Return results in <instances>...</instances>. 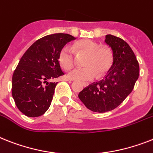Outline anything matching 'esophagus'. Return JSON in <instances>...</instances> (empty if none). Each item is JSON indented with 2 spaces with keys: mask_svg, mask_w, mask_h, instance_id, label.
Wrapping results in <instances>:
<instances>
[{
  "mask_svg": "<svg viewBox=\"0 0 153 153\" xmlns=\"http://www.w3.org/2000/svg\"><path fill=\"white\" fill-rule=\"evenodd\" d=\"M67 80H69V81H71L72 79H67ZM82 84H83V85H84V87H88V86L89 85V84H88V82H83V83H82Z\"/></svg>",
  "mask_w": 153,
  "mask_h": 153,
  "instance_id": "esophagus-1",
  "label": "esophagus"
}]
</instances>
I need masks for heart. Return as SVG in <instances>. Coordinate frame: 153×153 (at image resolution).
<instances>
[{
  "label": "heart",
  "instance_id": "obj_1",
  "mask_svg": "<svg viewBox=\"0 0 153 153\" xmlns=\"http://www.w3.org/2000/svg\"><path fill=\"white\" fill-rule=\"evenodd\" d=\"M74 50L77 55H86L83 64L85 67L75 69L69 74V79L75 80H91L98 76L102 77L112 66L113 55L107 46H101L94 40H82L74 45ZM74 51L69 46H64L58 56L59 62L65 71L74 67L76 56Z\"/></svg>",
  "mask_w": 153,
  "mask_h": 153
}]
</instances>
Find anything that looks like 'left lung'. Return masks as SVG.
<instances>
[{
    "instance_id": "8db88e82",
    "label": "left lung",
    "mask_w": 153,
    "mask_h": 153,
    "mask_svg": "<svg viewBox=\"0 0 153 153\" xmlns=\"http://www.w3.org/2000/svg\"><path fill=\"white\" fill-rule=\"evenodd\" d=\"M105 42L113 51L112 66L104 79L89 84L78 95L88 109L96 113L119 106L131 94L139 76L138 62L126 41L108 34Z\"/></svg>"
}]
</instances>
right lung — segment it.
<instances>
[{"mask_svg":"<svg viewBox=\"0 0 153 153\" xmlns=\"http://www.w3.org/2000/svg\"><path fill=\"white\" fill-rule=\"evenodd\" d=\"M75 37L54 33L39 39L24 53L12 76L11 94L17 108L29 117H40L48 109L58 82L64 75L59 53Z\"/></svg>","mask_w":153,"mask_h":153,"instance_id":"add662e5","label":"right lung"}]
</instances>
